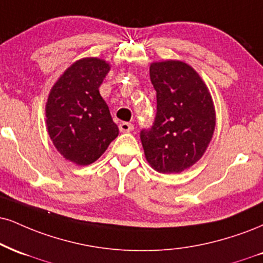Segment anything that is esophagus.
Returning <instances> with one entry per match:
<instances>
[{
	"label": "esophagus",
	"instance_id": "esophagus-1",
	"mask_svg": "<svg viewBox=\"0 0 263 263\" xmlns=\"http://www.w3.org/2000/svg\"><path fill=\"white\" fill-rule=\"evenodd\" d=\"M119 128L121 132H131V131H134V125L129 122H121L120 123Z\"/></svg>",
	"mask_w": 263,
	"mask_h": 263
}]
</instances>
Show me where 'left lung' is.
<instances>
[{
	"label": "left lung",
	"instance_id": "8db88e82",
	"mask_svg": "<svg viewBox=\"0 0 263 263\" xmlns=\"http://www.w3.org/2000/svg\"><path fill=\"white\" fill-rule=\"evenodd\" d=\"M151 81L157 91V116L141 132L144 156L162 174H179L201 159L216 128V109L207 84L189 63L152 62Z\"/></svg>",
	"mask_w": 263,
	"mask_h": 263
}]
</instances>
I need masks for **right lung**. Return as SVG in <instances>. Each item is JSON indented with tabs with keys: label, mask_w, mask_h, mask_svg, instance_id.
I'll use <instances>...</instances> for the list:
<instances>
[{
	"label": "right lung",
	"mask_w": 263,
	"mask_h": 263,
	"mask_svg": "<svg viewBox=\"0 0 263 263\" xmlns=\"http://www.w3.org/2000/svg\"><path fill=\"white\" fill-rule=\"evenodd\" d=\"M110 71V63L98 58H83L72 63L47 97V134L65 159L89 165L99 159L118 137L99 87Z\"/></svg>",
	"instance_id": "obj_1"
}]
</instances>
